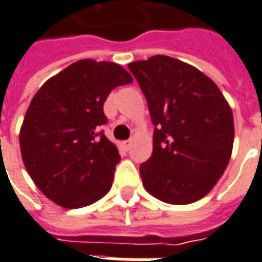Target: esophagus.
I'll return each instance as SVG.
<instances>
[{"mask_svg":"<svg viewBox=\"0 0 262 262\" xmlns=\"http://www.w3.org/2000/svg\"><path fill=\"white\" fill-rule=\"evenodd\" d=\"M129 145H131V141H124L123 142V147L125 149V150H128Z\"/></svg>","mask_w":262,"mask_h":262,"instance_id":"34e87169","label":"esophagus"}]
</instances>
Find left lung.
I'll return each mask as SVG.
<instances>
[{
	"mask_svg": "<svg viewBox=\"0 0 262 262\" xmlns=\"http://www.w3.org/2000/svg\"><path fill=\"white\" fill-rule=\"evenodd\" d=\"M155 125L153 152L139 167L143 186L170 204L198 202L231 159L233 115L217 84L193 66L156 55L128 64Z\"/></svg>",
	"mask_w": 262,
	"mask_h": 262,
	"instance_id": "1",
	"label": "left lung"
}]
</instances>
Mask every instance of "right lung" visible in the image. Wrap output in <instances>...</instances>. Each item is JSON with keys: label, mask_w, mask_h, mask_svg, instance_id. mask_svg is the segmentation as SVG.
<instances>
[{"label": "right lung", "mask_w": 262, "mask_h": 262, "mask_svg": "<svg viewBox=\"0 0 262 262\" xmlns=\"http://www.w3.org/2000/svg\"><path fill=\"white\" fill-rule=\"evenodd\" d=\"M129 82L120 64L82 59L31 99L19 135L21 159L38 189L59 206L85 207L112 188L120 155L99 129L107 123L103 103Z\"/></svg>", "instance_id": "obj_1"}]
</instances>
